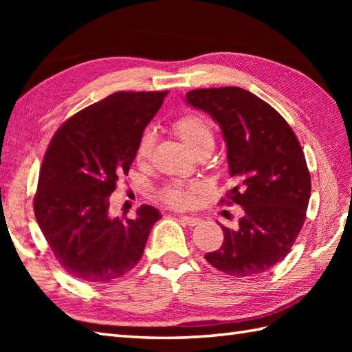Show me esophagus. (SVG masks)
<instances>
[{
  "instance_id": "1",
  "label": "esophagus",
  "mask_w": 352,
  "mask_h": 352,
  "mask_svg": "<svg viewBox=\"0 0 352 352\" xmlns=\"http://www.w3.org/2000/svg\"><path fill=\"white\" fill-rule=\"evenodd\" d=\"M180 219H182V222H184L186 226H189V227H195V226H199L201 221L199 218H197V216H180Z\"/></svg>"
}]
</instances>
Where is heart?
Returning a JSON list of instances; mask_svg holds the SVG:
<instances>
[{"mask_svg": "<svg viewBox=\"0 0 352 352\" xmlns=\"http://www.w3.org/2000/svg\"><path fill=\"white\" fill-rule=\"evenodd\" d=\"M172 129H174L177 136L184 142V145L192 153L198 154L201 151H212L214 144V133L213 126L207 119L198 115H184L172 124ZM154 140L155 138L153 131H145L140 136L136 148V162L139 164H145L149 160L154 148ZM195 190V184L174 183L162 192V199L170 207L184 208L190 206Z\"/></svg>", "mask_w": 352, "mask_h": 352, "instance_id": "b5f03b06", "label": "heart"}]
</instances>
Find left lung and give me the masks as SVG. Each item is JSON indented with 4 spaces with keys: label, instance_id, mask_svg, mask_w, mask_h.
Masks as SVG:
<instances>
[{
    "label": "left lung",
    "instance_id": "8db88e82",
    "mask_svg": "<svg viewBox=\"0 0 352 352\" xmlns=\"http://www.w3.org/2000/svg\"><path fill=\"white\" fill-rule=\"evenodd\" d=\"M186 102L221 126L236 184L227 204L243 207L239 228L221 226L223 243L204 257L237 278L266 272L287 256L305 221L311 182L300 142L278 111L245 89H195Z\"/></svg>",
    "mask_w": 352,
    "mask_h": 352
}]
</instances>
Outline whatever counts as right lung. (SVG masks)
Wrapping results in <instances>:
<instances>
[{
	"mask_svg": "<svg viewBox=\"0 0 352 352\" xmlns=\"http://www.w3.org/2000/svg\"><path fill=\"white\" fill-rule=\"evenodd\" d=\"M164 92H116L69 118L51 139L39 172L34 216L58 263L85 283H110L139 263L154 223L151 206L111 218L109 197L130 170Z\"/></svg>",
	"mask_w": 352,
	"mask_h": 352,
	"instance_id": "add662e5",
	"label": "right lung"
}]
</instances>
